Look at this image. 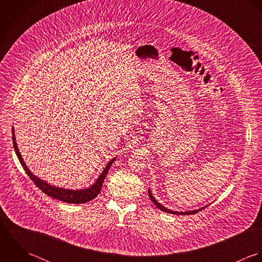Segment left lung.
Returning a JSON list of instances; mask_svg holds the SVG:
<instances>
[{
	"label": "left lung",
	"instance_id": "8db88e82",
	"mask_svg": "<svg viewBox=\"0 0 262 262\" xmlns=\"http://www.w3.org/2000/svg\"><path fill=\"white\" fill-rule=\"evenodd\" d=\"M148 193H149V198H150L151 201L156 205V207H157L158 209H160L161 210L165 211V212H170V213H173V214H194V213H196V212H199V211H201V210H203V209H205V208H202V209H195V210H191V211H184V212H182V211H181V212L173 211V210H170V209H166V208H164L163 206H161V205L158 203L157 201L153 198V195H152V193H151L150 190H148Z\"/></svg>",
	"mask_w": 262,
	"mask_h": 262
}]
</instances>
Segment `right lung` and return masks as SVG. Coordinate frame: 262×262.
Instances as JSON below:
<instances>
[{
    "label": "right lung",
    "mask_w": 262,
    "mask_h": 262,
    "mask_svg": "<svg viewBox=\"0 0 262 262\" xmlns=\"http://www.w3.org/2000/svg\"><path fill=\"white\" fill-rule=\"evenodd\" d=\"M13 132V145H14V149L16 152V155L19 159L23 169L25 170V172L27 173V175L30 177V179L33 181V183L46 194L52 196L55 200H59L61 202H64L67 204H85L88 203L90 201H92L93 199H95L98 193L100 192L101 188H102V184L104 181L105 177L108 173V170L110 168V166L112 165V163L114 162L115 159H112L104 168L103 172L101 173V175L98 177V179L96 180V182L88 189H82V190H69V189H63V188H58V187H54L50 184H48L47 182L40 180L39 178H37L35 175H33L31 173V171L26 167L25 163L23 162V159L21 157V154L19 153L17 144L15 142V136H14V128L12 129Z\"/></svg>",
    "instance_id": "add662e5"
}]
</instances>
